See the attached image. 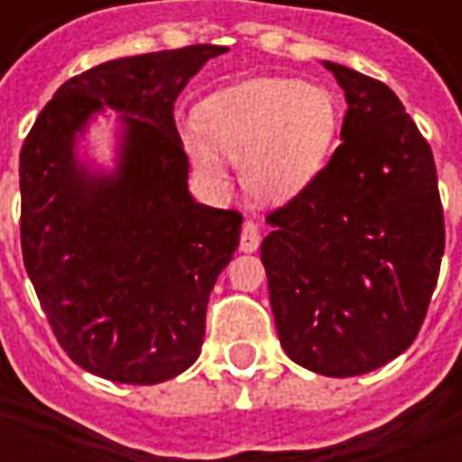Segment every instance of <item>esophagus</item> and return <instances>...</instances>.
Masks as SVG:
<instances>
[{"mask_svg":"<svg viewBox=\"0 0 462 462\" xmlns=\"http://www.w3.org/2000/svg\"><path fill=\"white\" fill-rule=\"evenodd\" d=\"M260 247V227L254 225L252 220H247L242 225V235H240V250L242 252H257Z\"/></svg>","mask_w":462,"mask_h":462,"instance_id":"obj_1","label":"esophagus"}]
</instances>
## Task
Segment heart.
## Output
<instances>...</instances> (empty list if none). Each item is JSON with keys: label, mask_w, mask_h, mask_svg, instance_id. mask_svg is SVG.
<instances>
[{"label": "heart", "mask_w": 462, "mask_h": 462, "mask_svg": "<svg viewBox=\"0 0 462 462\" xmlns=\"http://www.w3.org/2000/svg\"><path fill=\"white\" fill-rule=\"evenodd\" d=\"M198 128L182 133L192 165L222 180V158L240 162L245 190L290 202L319 178L339 133V101L297 79H250L200 101Z\"/></svg>", "instance_id": "heart-1"}]
</instances>
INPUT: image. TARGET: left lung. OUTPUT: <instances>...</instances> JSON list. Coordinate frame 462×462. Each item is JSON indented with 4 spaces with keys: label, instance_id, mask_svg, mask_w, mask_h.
I'll return each instance as SVG.
<instances>
[{
    "label": "left lung",
    "instance_id": "1",
    "mask_svg": "<svg viewBox=\"0 0 462 462\" xmlns=\"http://www.w3.org/2000/svg\"><path fill=\"white\" fill-rule=\"evenodd\" d=\"M346 96L341 145L267 217L262 264L287 356L334 378L376 371L416 339L446 247L433 152L398 96L321 61Z\"/></svg>",
    "mask_w": 462,
    "mask_h": 462
}]
</instances>
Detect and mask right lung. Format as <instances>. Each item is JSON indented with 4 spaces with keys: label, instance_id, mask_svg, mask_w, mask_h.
<instances>
[{
    "label": "right lung",
    "instance_id": "right-lung-1",
    "mask_svg": "<svg viewBox=\"0 0 462 462\" xmlns=\"http://www.w3.org/2000/svg\"><path fill=\"white\" fill-rule=\"evenodd\" d=\"M225 51L198 44L94 66L56 91L22 145L26 274L61 348L88 374L151 386L200 356L242 215L190 195L172 106ZM111 110L116 161L106 171L78 145Z\"/></svg>",
    "mask_w": 462,
    "mask_h": 462
}]
</instances>
